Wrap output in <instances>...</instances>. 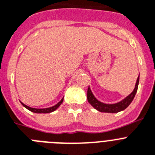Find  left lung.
I'll use <instances>...</instances> for the list:
<instances>
[{"label": "left lung", "instance_id": "1", "mask_svg": "<svg viewBox=\"0 0 155 155\" xmlns=\"http://www.w3.org/2000/svg\"><path fill=\"white\" fill-rule=\"evenodd\" d=\"M139 81H140V76L138 77L136 87H135V89H134L133 91L130 94L128 97H126L124 100H122L121 102H118V103L109 105V104H104L102 102H100L99 101H97L95 97H94V96L93 95V94L91 91L90 88H88L87 90L88 102H90V104L94 109H96V110L100 112H103V113H118L120 111H122V110H125L126 108L128 107L130 104H131V102H132V100L134 99L136 91H137Z\"/></svg>", "mask_w": 155, "mask_h": 155}]
</instances>
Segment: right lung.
<instances>
[{
  "mask_svg": "<svg viewBox=\"0 0 155 155\" xmlns=\"http://www.w3.org/2000/svg\"><path fill=\"white\" fill-rule=\"evenodd\" d=\"M63 100L64 98H62L61 101H60L59 102H58L57 105H55L54 106H52V107H49V108H45V109H35V108H31L29 107V106H26V105H24L23 103H22V105H23V106L25 108H27V110H29L31 112H34V113H36V114H49V113H51V112L54 111L55 110H57L58 107H59L60 106H61V104L63 102Z\"/></svg>",
  "mask_w": 155,
  "mask_h": 155,
  "instance_id": "obj_1",
  "label": "right lung"
}]
</instances>
